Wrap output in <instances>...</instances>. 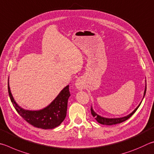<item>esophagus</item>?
<instances>
[{
	"mask_svg": "<svg viewBox=\"0 0 154 154\" xmlns=\"http://www.w3.org/2000/svg\"><path fill=\"white\" fill-rule=\"evenodd\" d=\"M75 88L80 91L82 90L83 88H85L84 82H83V81L81 79H78L76 81H75Z\"/></svg>",
	"mask_w": 154,
	"mask_h": 154,
	"instance_id": "esophagus-1",
	"label": "esophagus"
}]
</instances>
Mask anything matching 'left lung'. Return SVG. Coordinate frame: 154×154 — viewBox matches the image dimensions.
I'll use <instances>...</instances> for the list:
<instances>
[{"mask_svg":"<svg viewBox=\"0 0 154 154\" xmlns=\"http://www.w3.org/2000/svg\"><path fill=\"white\" fill-rule=\"evenodd\" d=\"M145 82H146V80H145ZM146 89H147V85H146V82H145V91H144V93H143V99H142V101L145 95V93H146ZM142 101H141V103L139 104V106H137L135 109H134L133 112H132L131 114H129L128 115L126 116H124V117H121V118H106V117H103V116H101L97 114V113L94 111V109L93 108V107L91 106V114L93 115V116L95 118V119L99 123L101 124V125H116V124H119L121 123L122 122H125V120H128L129 118L131 117L134 114V113L137 111V109L139 108V107L140 106V105H141Z\"/></svg>","mask_w":154,"mask_h":154,"instance_id":"obj_1","label":"left lung"}]
</instances>
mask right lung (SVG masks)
Listing matches in <instances>:
<instances>
[{
	"label": "right lung",
	"instance_id": "1",
	"mask_svg": "<svg viewBox=\"0 0 154 154\" xmlns=\"http://www.w3.org/2000/svg\"><path fill=\"white\" fill-rule=\"evenodd\" d=\"M8 92L16 111L24 120L35 127L53 129L60 125L66 116L67 101L70 96L69 85L64 87L48 106L39 110L25 109L16 103L11 92L9 79Z\"/></svg>",
	"mask_w": 154,
	"mask_h": 154
}]
</instances>
